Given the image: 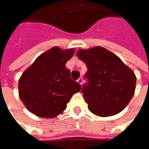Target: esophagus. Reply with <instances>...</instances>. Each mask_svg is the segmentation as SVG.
<instances>
[{
	"label": "esophagus",
	"instance_id": "esophagus-1",
	"mask_svg": "<svg viewBox=\"0 0 149 149\" xmlns=\"http://www.w3.org/2000/svg\"><path fill=\"white\" fill-rule=\"evenodd\" d=\"M77 82L79 84H82V83H83V79H82L81 77H79L77 79Z\"/></svg>",
	"mask_w": 149,
	"mask_h": 149
}]
</instances>
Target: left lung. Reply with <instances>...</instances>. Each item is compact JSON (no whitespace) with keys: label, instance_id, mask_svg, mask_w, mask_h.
<instances>
[{"label":"left lung","instance_id":"left-lung-1","mask_svg":"<svg viewBox=\"0 0 149 149\" xmlns=\"http://www.w3.org/2000/svg\"><path fill=\"white\" fill-rule=\"evenodd\" d=\"M77 56L88 69L81 91L89 111L100 117L122 111L134 94V73L117 55L102 47L79 50Z\"/></svg>","mask_w":149,"mask_h":149}]
</instances>
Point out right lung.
<instances>
[{
  "mask_svg": "<svg viewBox=\"0 0 149 149\" xmlns=\"http://www.w3.org/2000/svg\"><path fill=\"white\" fill-rule=\"evenodd\" d=\"M74 49L54 47L40 54L19 80V96L27 109L39 117L54 118L66 109L81 86L70 78L65 64Z\"/></svg>",
  "mask_w": 149,
  "mask_h": 149,
  "instance_id": "right-lung-1",
  "label": "right lung"
}]
</instances>
